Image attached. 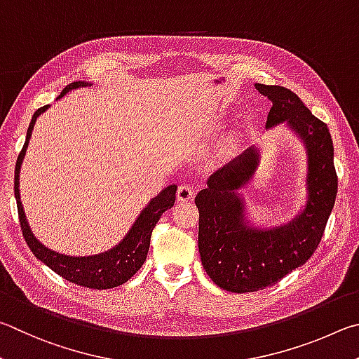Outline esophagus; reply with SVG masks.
Segmentation results:
<instances>
[{"instance_id":"esophagus-1","label":"esophagus","mask_w":359,"mask_h":359,"mask_svg":"<svg viewBox=\"0 0 359 359\" xmlns=\"http://www.w3.org/2000/svg\"><path fill=\"white\" fill-rule=\"evenodd\" d=\"M196 196V191L192 189L191 184H181L178 187V191H176V198L180 200V202H187V200L194 198Z\"/></svg>"}]
</instances>
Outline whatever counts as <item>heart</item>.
<instances>
[{
    "label": "heart",
    "instance_id": "b5f03b06",
    "mask_svg": "<svg viewBox=\"0 0 359 359\" xmlns=\"http://www.w3.org/2000/svg\"><path fill=\"white\" fill-rule=\"evenodd\" d=\"M235 148V140H233V138H227V140H224L222 142V144H221V147H219V149H217V154L219 156H229L230 153H231V149H233Z\"/></svg>",
    "mask_w": 359,
    "mask_h": 359
}]
</instances>
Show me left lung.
Wrapping results in <instances>:
<instances>
[{
  "instance_id": "left-lung-1",
  "label": "left lung",
  "mask_w": 359,
  "mask_h": 359,
  "mask_svg": "<svg viewBox=\"0 0 359 359\" xmlns=\"http://www.w3.org/2000/svg\"><path fill=\"white\" fill-rule=\"evenodd\" d=\"M271 99L266 130L284 124L306 151V197L293 219L279 225H257L240 192L254 180L260 148L254 144L206 181L196 197L200 212L198 252L210 279L222 290H263L292 273L316 252L337 192L328 126L320 121L297 94L284 86L255 85Z\"/></svg>"
}]
</instances>
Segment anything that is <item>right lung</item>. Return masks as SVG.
Instances as JSON below:
<instances>
[{"label": "right lung", "mask_w": 359, "mask_h": 359, "mask_svg": "<svg viewBox=\"0 0 359 359\" xmlns=\"http://www.w3.org/2000/svg\"><path fill=\"white\" fill-rule=\"evenodd\" d=\"M83 86H91V83L90 81L81 80L74 81V83L67 85L65 90L61 91L58 99H61L69 91ZM48 107L50 105L41 107L39 110H36L33 118H31L29 128L27 132V140H25V144L20 154L17 157L15 163L14 194L25 241H27L28 248L31 249V252L36 255L37 260H41L43 265H47L52 271L60 274L62 279L72 282V284H77L86 288H96V290H105V288L123 285L124 282H128L132 276L142 268L144 260H147L151 233H153V229L156 227L157 221H159L163 212L173 206L178 186L170 184L165 189H162L157 194L156 197L151 198L148 205L140 211V215L137 216L135 222L132 224V227L129 229L123 240L115 244L111 249L105 250V252L77 257L60 254L56 252V250L43 246V244L34 236L33 230L29 227L20 200V189H18V186H20V168L25 159V154H27L28 143L31 134H33L34 124L37 121V118H39L43 111H47Z\"/></svg>", "instance_id": "add662e5"}]
</instances>
